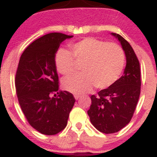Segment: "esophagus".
Instances as JSON below:
<instances>
[{"label":"esophagus","instance_id":"obj_1","mask_svg":"<svg viewBox=\"0 0 157 157\" xmlns=\"http://www.w3.org/2000/svg\"><path fill=\"white\" fill-rule=\"evenodd\" d=\"M75 100H78L79 98H80V95H78V94H75Z\"/></svg>","mask_w":157,"mask_h":157}]
</instances>
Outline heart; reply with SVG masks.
I'll return each mask as SVG.
<instances>
[{
  "label": "heart",
  "instance_id": "obj_1",
  "mask_svg": "<svg viewBox=\"0 0 157 157\" xmlns=\"http://www.w3.org/2000/svg\"><path fill=\"white\" fill-rule=\"evenodd\" d=\"M71 52L60 48L56 52L55 63L57 71L65 76L75 73L77 63L82 64V75L63 81V87L74 94H84L105 89L116 82L123 71L125 55L116 43H107L95 37H86L69 45Z\"/></svg>",
  "mask_w": 157,
  "mask_h": 157
}]
</instances>
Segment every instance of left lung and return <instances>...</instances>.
Listing matches in <instances>:
<instances>
[{"label": "left lung", "instance_id": "1", "mask_svg": "<svg viewBox=\"0 0 157 157\" xmlns=\"http://www.w3.org/2000/svg\"><path fill=\"white\" fill-rule=\"evenodd\" d=\"M120 41L126 57L123 75L114 84L91 96L88 111L92 125L100 132L113 134L131 121L139 100L141 89L140 67L131 46L121 35L111 33Z\"/></svg>", "mask_w": 157, "mask_h": 157}]
</instances>
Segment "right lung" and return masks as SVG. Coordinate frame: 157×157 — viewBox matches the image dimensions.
Instances as JSON below:
<instances>
[{
    "instance_id": "right-lung-1",
    "label": "right lung",
    "mask_w": 157,
    "mask_h": 157,
    "mask_svg": "<svg viewBox=\"0 0 157 157\" xmlns=\"http://www.w3.org/2000/svg\"><path fill=\"white\" fill-rule=\"evenodd\" d=\"M53 32L32 43L20 58L15 76L17 99L27 121L45 135H55L67 125L75 99L59 91L55 55L66 39L72 37Z\"/></svg>"
}]
</instances>
